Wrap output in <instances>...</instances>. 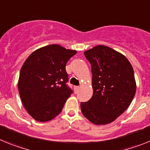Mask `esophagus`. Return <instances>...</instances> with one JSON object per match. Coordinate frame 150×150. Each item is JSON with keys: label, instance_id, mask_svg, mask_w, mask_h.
Instances as JSON below:
<instances>
[{"label": "esophagus", "instance_id": "obj_1", "mask_svg": "<svg viewBox=\"0 0 150 150\" xmlns=\"http://www.w3.org/2000/svg\"><path fill=\"white\" fill-rule=\"evenodd\" d=\"M74 90H75V92H76V93H77L78 91H79V87L75 86V87H74Z\"/></svg>", "mask_w": 150, "mask_h": 150}]
</instances>
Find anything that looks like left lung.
Masks as SVG:
<instances>
[{
  "label": "left lung",
  "mask_w": 150,
  "mask_h": 150,
  "mask_svg": "<svg viewBox=\"0 0 150 150\" xmlns=\"http://www.w3.org/2000/svg\"><path fill=\"white\" fill-rule=\"evenodd\" d=\"M84 55L91 66L93 95L81 103V111L93 124H109L125 112L134 97L133 67L124 55L107 46H95Z\"/></svg>",
  "instance_id": "1"
}]
</instances>
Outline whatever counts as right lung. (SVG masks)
Segmentation results:
<instances>
[{
    "instance_id": "obj_1",
    "label": "right lung",
    "mask_w": 150,
    "mask_h": 150,
    "mask_svg": "<svg viewBox=\"0 0 150 150\" xmlns=\"http://www.w3.org/2000/svg\"><path fill=\"white\" fill-rule=\"evenodd\" d=\"M76 50L58 44L38 49L21 68L18 89L24 107L36 121L56 117L73 91L67 86L66 64Z\"/></svg>"
}]
</instances>
